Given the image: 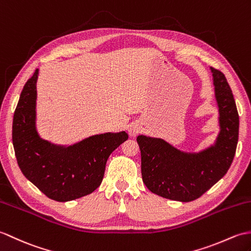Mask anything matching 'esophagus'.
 <instances>
[{
  "label": "esophagus",
  "instance_id": "obj_1",
  "mask_svg": "<svg viewBox=\"0 0 251 251\" xmlns=\"http://www.w3.org/2000/svg\"><path fill=\"white\" fill-rule=\"evenodd\" d=\"M142 131V126L140 124H137V122H135V124H132L129 127V134L130 136H136L138 133H140Z\"/></svg>",
  "mask_w": 251,
  "mask_h": 251
}]
</instances>
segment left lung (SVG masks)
Masks as SVG:
<instances>
[{"label": "left lung", "mask_w": 251, "mask_h": 251, "mask_svg": "<svg viewBox=\"0 0 251 251\" xmlns=\"http://www.w3.org/2000/svg\"><path fill=\"white\" fill-rule=\"evenodd\" d=\"M218 106L219 133L214 144L200 151H185L163 138L138 135L142 177L150 191L179 202L200 198L224 177L234 159L239 118L226 76L210 68Z\"/></svg>", "instance_id": "8db88e82"}]
</instances>
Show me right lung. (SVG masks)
Listing matches in <instances>:
<instances>
[{
  "label": "right lung",
  "instance_id": "1",
  "mask_svg": "<svg viewBox=\"0 0 251 251\" xmlns=\"http://www.w3.org/2000/svg\"><path fill=\"white\" fill-rule=\"evenodd\" d=\"M38 70L25 82L13 120V145L22 174L49 199L69 202L92 193L101 185L105 165L129 135L107 132L72 145L54 144L36 127Z\"/></svg>",
  "mask_w": 251,
  "mask_h": 251
}]
</instances>
